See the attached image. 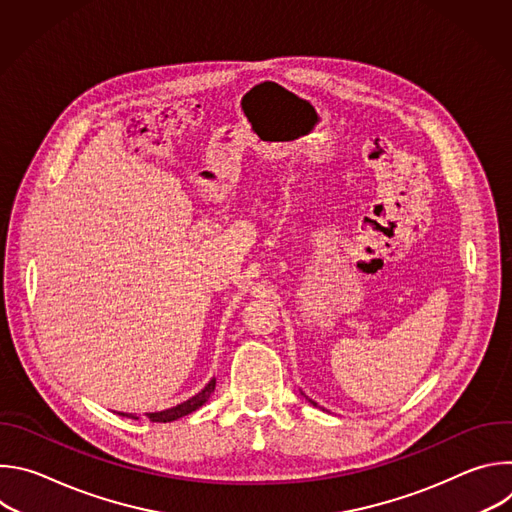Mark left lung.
I'll list each match as a JSON object with an SVG mask.
<instances>
[{"instance_id": "left-lung-1", "label": "left lung", "mask_w": 512, "mask_h": 512, "mask_svg": "<svg viewBox=\"0 0 512 512\" xmlns=\"http://www.w3.org/2000/svg\"><path fill=\"white\" fill-rule=\"evenodd\" d=\"M306 399H308V397H306ZM308 401H310L314 407H318V403H316V401H312V399H308Z\"/></svg>"}]
</instances>
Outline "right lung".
Masks as SVG:
<instances>
[{"instance_id": "1", "label": "right lung", "mask_w": 512, "mask_h": 512, "mask_svg": "<svg viewBox=\"0 0 512 512\" xmlns=\"http://www.w3.org/2000/svg\"><path fill=\"white\" fill-rule=\"evenodd\" d=\"M214 385H216V381L212 379V381H208V385H206L202 391H198L194 397L186 399L184 403H178V405H174V407H170V409H164V411L145 413V415L150 417V421H158V423L176 421V419H180V417H184V415H188V413L196 411L198 407H202V405L208 401V397L212 395V391H214ZM119 415H123V417H129V419H139L135 413H121V411H119Z\"/></svg>"}]
</instances>
